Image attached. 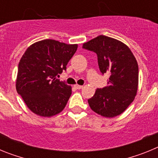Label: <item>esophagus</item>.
<instances>
[{
    "label": "esophagus",
    "mask_w": 158,
    "mask_h": 158,
    "mask_svg": "<svg viewBox=\"0 0 158 158\" xmlns=\"http://www.w3.org/2000/svg\"><path fill=\"white\" fill-rule=\"evenodd\" d=\"M74 87L76 88L77 89H81L82 88H83V86H82V85H75Z\"/></svg>",
    "instance_id": "34e87169"
}]
</instances>
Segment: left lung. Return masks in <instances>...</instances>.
<instances>
[{
    "label": "left lung",
    "mask_w": 158,
    "mask_h": 158,
    "mask_svg": "<svg viewBox=\"0 0 158 158\" xmlns=\"http://www.w3.org/2000/svg\"><path fill=\"white\" fill-rule=\"evenodd\" d=\"M84 49L97 54L100 72L109 73L108 85L97 89L88 102L99 115L113 118L133 102L139 85V65L129 47L121 41L99 35L83 44Z\"/></svg>",
    "instance_id": "8db88e82"
}]
</instances>
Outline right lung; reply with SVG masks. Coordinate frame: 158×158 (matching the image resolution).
Wrapping results in <instances>:
<instances>
[{
  "mask_svg": "<svg viewBox=\"0 0 158 158\" xmlns=\"http://www.w3.org/2000/svg\"><path fill=\"white\" fill-rule=\"evenodd\" d=\"M77 44L43 40L31 45L18 65L16 91L36 115L51 117L65 108L72 88L56 77L77 51Z\"/></svg>",
  "mask_w": 158,
  "mask_h": 158,
  "instance_id": "obj_1",
  "label": "right lung"
}]
</instances>
